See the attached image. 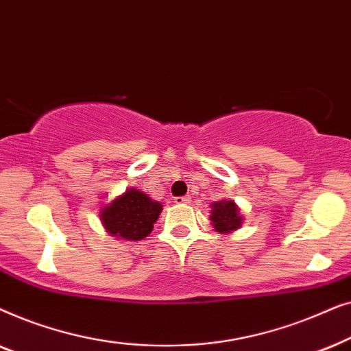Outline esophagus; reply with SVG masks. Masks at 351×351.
<instances>
[{"mask_svg": "<svg viewBox=\"0 0 351 351\" xmlns=\"http://www.w3.org/2000/svg\"><path fill=\"white\" fill-rule=\"evenodd\" d=\"M174 203L176 204H186V203H190V196H176Z\"/></svg>", "mask_w": 351, "mask_h": 351, "instance_id": "34e87169", "label": "esophagus"}]
</instances>
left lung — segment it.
I'll return each instance as SVG.
<instances>
[{
    "label": "left lung",
    "instance_id": "1",
    "mask_svg": "<svg viewBox=\"0 0 351 351\" xmlns=\"http://www.w3.org/2000/svg\"><path fill=\"white\" fill-rule=\"evenodd\" d=\"M210 220H213L214 228L220 233H228L232 230H238L241 227V215L234 204V201H217L213 204L210 210Z\"/></svg>",
    "mask_w": 351,
    "mask_h": 351
}]
</instances>
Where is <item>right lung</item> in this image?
Segmentation results:
<instances>
[{
    "instance_id": "right-lung-1",
    "label": "right lung",
    "mask_w": 351,
    "mask_h": 351,
    "mask_svg": "<svg viewBox=\"0 0 351 351\" xmlns=\"http://www.w3.org/2000/svg\"><path fill=\"white\" fill-rule=\"evenodd\" d=\"M162 210V206L152 201L142 191L129 189L102 209L100 219L108 233L119 239H138L148 237Z\"/></svg>"
}]
</instances>
